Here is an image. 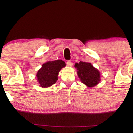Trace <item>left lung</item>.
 I'll return each mask as SVG.
<instances>
[{
    "instance_id": "obj_1",
    "label": "left lung",
    "mask_w": 133,
    "mask_h": 133,
    "mask_svg": "<svg viewBox=\"0 0 133 133\" xmlns=\"http://www.w3.org/2000/svg\"><path fill=\"white\" fill-rule=\"evenodd\" d=\"M88 62H82V61H80L79 63H76L74 67L77 69V70L79 72H88V71L86 69L87 68V65H88Z\"/></svg>"
}]
</instances>
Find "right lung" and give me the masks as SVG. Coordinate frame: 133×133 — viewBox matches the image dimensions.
Returning <instances> with one entry per match:
<instances>
[{
	"label": "right lung",
	"mask_w": 133,
	"mask_h": 133,
	"mask_svg": "<svg viewBox=\"0 0 133 133\" xmlns=\"http://www.w3.org/2000/svg\"><path fill=\"white\" fill-rule=\"evenodd\" d=\"M41 69L44 72L49 73V74H58L59 72L62 69V67L59 61H47L43 64Z\"/></svg>",
	"instance_id": "right-lung-1"
}]
</instances>
